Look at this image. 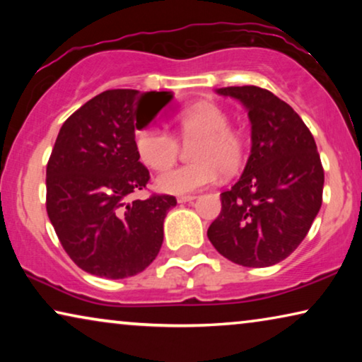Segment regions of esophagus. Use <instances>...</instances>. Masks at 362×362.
I'll return each instance as SVG.
<instances>
[{"label":"esophagus","instance_id":"34e87169","mask_svg":"<svg viewBox=\"0 0 362 362\" xmlns=\"http://www.w3.org/2000/svg\"><path fill=\"white\" fill-rule=\"evenodd\" d=\"M196 194H187V196H177V202H189L194 201Z\"/></svg>","mask_w":362,"mask_h":362}]
</instances>
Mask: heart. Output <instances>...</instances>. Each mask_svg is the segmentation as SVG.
I'll use <instances>...</instances> for the list:
<instances>
[{
    "mask_svg": "<svg viewBox=\"0 0 362 362\" xmlns=\"http://www.w3.org/2000/svg\"><path fill=\"white\" fill-rule=\"evenodd\" d=\"M180 138L189 148L192 163L165 173L156 180L161 191L189 194L212 185L222 173L232 176L245 158V143L239 132L230 128V117L224 108L211 102L199 103L180 117ZM135 146L140 160L153 171H165L175 165L181 143L165 127L151 125L136 133Z\"/></svg>",
    "mask_w": 362,
    "mask_h": 362,
    "instance_id": "b5f03b06",
    "label": "heart"
}]
</instances>
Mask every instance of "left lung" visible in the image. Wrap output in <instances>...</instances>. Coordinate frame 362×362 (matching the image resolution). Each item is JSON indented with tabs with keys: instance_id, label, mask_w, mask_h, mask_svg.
<instances>
[{
	"instance_id": "8db88e82",
	"label": "left lung",
	"mask_w": 362,
	"mask_h": 362,
	"mask_svg": "<svg viewBox=\"0 0 362 362\" xmlns=\"http://www.w3.org/2000/svg\"><path fill=\"white\" fill-rule=\"evenodd\" d=\"M217 93L249 110L252 151L240 180L221 194V214L207 237L234 264L275 265L301 244L323 202L315 138L298 113L265 88L224 87Z\"/></svg>"
}]
</instances>
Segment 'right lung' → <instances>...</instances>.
I'll use <instances>...</instances> for the list:
<instances>
[{
    "instance_id": "obj_1",
    "label": "right lung",
    "mask_w": 362,
    "mask_h": 362,
    "mask_svg": "<svg viewBox=\"0 0 362 362\" xmlns=\"http://www.w3.org/2000/svg\"><path fill=\"white\" fill-rule=\"evenodd\" d=\"M171 100L168 92L113 88L98 93L64 122L46 170V209L64 250L87 274L127 279L156 259L163 222L176 197L146 189L150 171L135 146V130ZM137 122H134V118Z\"/></svg>"
}]
</instances>
